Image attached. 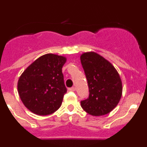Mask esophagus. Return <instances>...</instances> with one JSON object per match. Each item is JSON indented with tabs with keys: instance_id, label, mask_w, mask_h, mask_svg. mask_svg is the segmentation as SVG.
I'll use <instances>...</instances> for the list:
<instances>
[{
	"instance_id": "1",
	"label": "esophagus",
	"mask_w": 147,
	"mask_h": 147,
	"mask_svg": "<svg viewBox=\"0 0 147 147\" xmlns=\"http://www.w3.org/2000/svg\"><path fill=\"white\" fill-rule=\"evenodd\" d=\"M68 90H69V91H75V90H76V88H75L74 87H72V88H68Z\"/></svg>"
}]
</instances>
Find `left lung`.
Here are the masks:
<instances>
[{"label":"left lung","mask_w":147,"mask_h":147,"mask_svg":"<svg viewBox=\"0 0 147 147\" xmlns=\"http://www.w3.org/2000/svg\"><path fill=\"white\" fill-rule=\"evenodd\" d=\"M89 88V97L82 101L88 114L101 116L109 113L119 104L122 96V82L119 73L108 60L93 51L80 56Z\"/></svg>","instance_id":"obj_1"}]
</instances>
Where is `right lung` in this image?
I'll use <instances>...</instances> for the list:
<instances>
[{"label": "right lung", "instance_id": "1", "mask_svg": "<svg viewBox=\"0 0 147 147\" xmlns=\"http://www.w3.org/2000/svg\"><path fill=\"white\" fill-rule=\"evenodd\" d=\"M66 60L63 56L44 54L20 75L18 82V94L31 112L47 115L60 107L67 92L62 72Z\"/></svg>", "mask_w": 147, "mask_h": 147}]
</instances>
